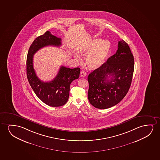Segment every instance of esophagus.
Wrapping results in <instances>:
<instances>
[{"label": "esophagus", "instance_id": "esophagus-1", "mask_svg": "<svg viewBox=\"0 0 160 160\" xmlns=\"http://www.w3.org/2000/svg\"><path fill=\"white\" fill-rule=\"evenodd\" d=\"M86 75H87V74H86V72L85 71L82 70L81 72H80V77H82V78H84V77H85Z\"/></svg>", "mask_w": 160, "mask_h": 160}]
</instances>
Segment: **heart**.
Segmentation results:
<instances>
[{"mask_svg":"<svg viewBox=\"0 0 160 160\" xmlns=\"http://www.w3.org/2000/svg\"><path fill=\"white\" fill-rule=\"evenodd\" d=\"M110 51V44L109 42L101 39H94L86 43L79 48L81 55L88 54L86 62L88 67L94 70L99 68L105 62ZM77 58L79 59L77 56Z\"/></svg>","mask_w":160,"mask_h":160,"instance_id":"heart-1","label":"heart"}]
</instances>
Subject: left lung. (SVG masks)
I'll return each instance as SVG.
<instances>
[{"instance_id": "obj_1", "label": "left lung", "mask_w": 160, "mask_h": 160, "mask_svg": "<svg viewBox=\"0 0 160 160\" xmlns=\"http://www.w3.org/2000/svg\"><path fill=\"white\" fill-rule=\"evenodd\" d=\"M134 62L128 44L123 40L119 41L116 53L88 77V99L91 104L105 109L120 102L131 86Z\"/></svg>"}]
</instances>
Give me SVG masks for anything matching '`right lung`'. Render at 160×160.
<instances>
[{"label": "right lung", "instance_id": "right-lung-1", "mask_svg": "<svg viewBox=\"0 0 160 160\" xmlns=\"http://www.w3.org/2000/svg\"><path fill=\"white\" fill-rule=\"evenodd\" d=\"M61 39L47 31L37 38L29 48L27 58V77L31 88L38 97L51 107L64 105L69 96L70 83L78 79L80 69L67 68L61 66L56 77L50 82L42 81L38 78L33 68V56L42 48L47 46L59 47Z\"/></svg>", "mask_w": 160, "mask_h": 160}]
</instances>
